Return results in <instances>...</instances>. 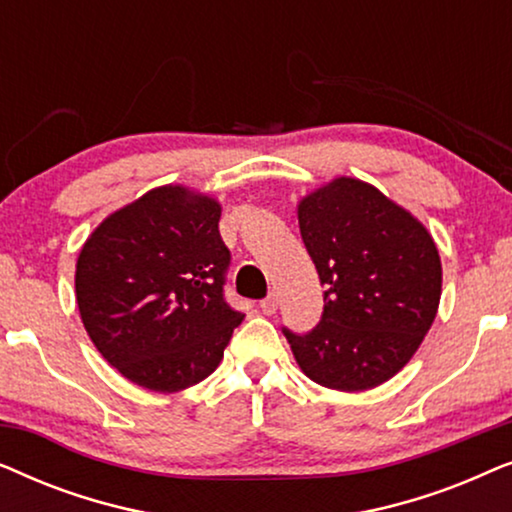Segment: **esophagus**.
<instances>
[{"mask_svg":"<svg viewBox=\"0 0 512 512\" xmlns=\"http://www.w3.org/2000/svg\"><path fill=\"white\" fill-rule=\"evenodd\" d=\"M277 305H279V296H277L275 291H272L268 298H263V300H261V312H263V314H268V317H270V314H275V312H277Z\"/></svg>","mask_w":512,"mask_h":512,"instance_id":"1","label":"esophagus"}]
</instances>
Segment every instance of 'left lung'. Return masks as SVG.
<instances>
[{
  "label": "left lung",
  "instance_id": "obj_1",
  "mask_svg": "<svg viewBox=\"0 0 512 512\" xmlns=\"http://www.w3.org/2000/svg\"><path fill=\"white\" fill-rule=\"evenodd\" d=\"M305 249L319 272L317 328H284L303 373L321 387H380L412 359L436 319L443 268L436 242L408 209L352 177L298 205Z\"/></svg>",
  "mask_w": 512,
  "mask_h": 512
}]
</instances>
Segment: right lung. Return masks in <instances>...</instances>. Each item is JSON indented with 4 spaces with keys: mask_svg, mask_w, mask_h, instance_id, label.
Wrapping results in <instances>:
<instances>
[{
    "mask_svg": "<svg viewBox=\"0 0 512 512\" xmlns=\"http://www.w3.org/2000/svg\"><path fill=\"white\" fill-rule=\"evenodd\" d=\"M221 205L160 186L109 214L76 261L81 321L104 359L139 387L172 394L212 375L244 314L223 298L230 251Z\"/></svg>",
    "mask_w": 512,
    "mask_h": 512,
    "instance_id": "1",
    "label": "right lung"
}]
</instances>
